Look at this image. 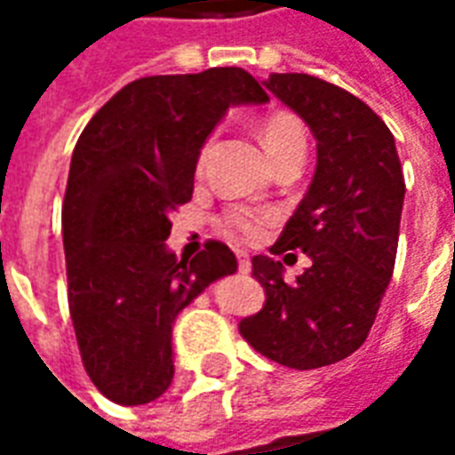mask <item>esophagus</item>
<instances>
[{
	"mask_svg": "<svg viewBox=\"0 0 455 455\" xmlns=\"http://www.w3.org/2000/svg\"><path fill=\"white\" fill-rule=\"evenodd\" d=\"M238 273H251V258L246 253H238Z\"/></svg>",
	"mask_w": 455,
	"mask_h": 455,
	"instance_id": "esophagus-1",
	"label": "esophagus"
}]
</instances>
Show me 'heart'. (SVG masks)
I'll list each match as a JSON object with an SVG mask.
<instances>
[{
    "instance_id": "obj_1",
    "label": "heart",
    "mask_w": 455,
    "mask_h": 455,
    "mask_svg": "<svg viewBox=\"0 0 455 455\" xmlns=\"http://www.w3.org/2000/svg\"><path fill=\"white\" fill-rule=\"evenodd\" d=\"M295 140H305V131H302V124L297 119L295 114L290 112H273L267 114L263 126H260V143L266 148L267 158H273L277 150H283L290 143ZM227 224L238 236L243 238H256L260 234V228L266 224V217L263 214H256V212H246V209H238V212H231L227 217Z\"/></svg>"
}]
</instances>
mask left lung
<instances>
[{
	"mask_svg": "<svg viewBox=\"0 0 455 455\" xmlns=\"http://www.w3.org/2000/svg\"><path fill=\"white\" fill-rule=\"evenodd\" d=\"M263 84L315 133V178L270 248L302 251L312 267L287 285L280 260L253 258L266 305L238 331L270 361L312 371L368 339L395 270L404 178L390 129L358 97L302 73Z\"/></svg>",
	"mask_w": 455,
	"mask_h": 455,
	"instance_id": "left-lung-1",
	"label": "left lung"
}]
</instances>
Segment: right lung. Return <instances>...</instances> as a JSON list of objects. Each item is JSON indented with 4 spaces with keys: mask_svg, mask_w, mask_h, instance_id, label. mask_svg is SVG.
<instances>
[{
    "mask_svg": "<svg viewBox=\"0 0 455 455\" xmlns=\"http://www.w3.org/2000/svg\"><path fill=\"white\" fill-rule=\"evenodd\" d=\"M266 102L241 68L140 77L75 146L63 202L68 305L84 371L116 404H148L168 390L175 319L236 273L219 241L178 260L165 243L170 214L192 199L199 153L228 107Z\"/></svg>",
    "mask_w": 455,
    "mask_h": 455,
    "instance_id": "1",
    "label": "right lung"
}]
</instances>
